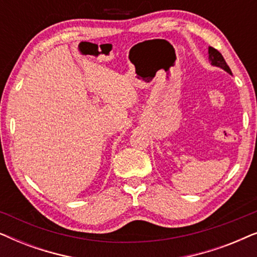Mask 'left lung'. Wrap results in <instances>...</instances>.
Masks as SVG:
<instances>
[{"label": "left lung", "mask_w": 257, "mask_h": 257, "mask_svg": "<svg viewBox=\"0 0 257 257\" xmlns=\"http://www.w3.org/2000/svg\"><path fill=\"white\" fill-rule=\"evenodd\" d=\"M208 54H209V61L212 63V65L214 66H219V68L223 69L224 71H227L229 75H231V71L229 69V66L227 65L226 61H224L223 56L220 54L216 49H214L212 47L208 48Z\"/></svg>", "instance_id": "left-lung-1"}]
</instances>
